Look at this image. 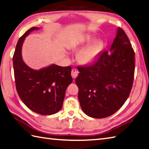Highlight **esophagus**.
Segmentation results:
<instances>
[{
    "label": "esophagus",
    "instance_id": "obj_1",
    "mask_svg": "<svg viewBox=\"0 0 149 149\" xmlns=\"http://www.w3.org/2000/svg\"><path fill=\"white\" fill-rule=\"evenodd\" d=\"M78 75V71L77 69H72L71 71V76L73 78H76Z\"/></svg>",
    "mask_w": 149,
    "mask_h": 149
}]
</instances>
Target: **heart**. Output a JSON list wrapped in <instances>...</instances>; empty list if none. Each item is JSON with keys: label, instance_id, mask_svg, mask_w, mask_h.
<instances>
[{"label": "heart", "instance_id": "b5f03b06", "mask_svg": "<svg viewBox=\"0 0 149 149\" xmlns=\"http://www.w3.org/2000/svg\"><path fill=\"white\" fill-rule=\"evenodd\" d=\"M94 40L95 39L92 37L87 36L84 39L82 42H87V43H88V42H91ZM100 45L96 44L84 49V50L80 52L78 55V61L82 64H88L91 63L92 61H94L99 53H100Z\"/></svg>", "mask_w": 149, "mask_h": 149}]
</instances>
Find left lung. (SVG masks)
<instances>
[{
	"instance_id": "left-lung-1",
	"label": "left lung",
	"mask_w": 149,
	"mask_h": 149,
	"mask_svg": "<svg viewBox=\"0 0 149 149\" xmlns=\"http://www.w3.org/2000/svg\"><path fill=\"white\" fill-rule=\"evenodd\" d=\"M123 29L118 27L108 51L102 52L90 65L78 67L75 82L82 110L102 118L115 113L130 94L134 74V52Z\"/></svg>"
}]
</instances>
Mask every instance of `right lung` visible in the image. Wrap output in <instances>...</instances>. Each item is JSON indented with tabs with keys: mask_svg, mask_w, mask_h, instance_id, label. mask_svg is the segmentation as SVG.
Returning <instances> with one entry per match:
<instances>
[{
	"mask_svg": "<svg viewBox=\"0 0 149 149\" xmlns=\"http://www.w3.org/2000/svg\"><path fill=\"white\" fill-rule=\"evenodd\" d=\"M32 27L19 39L13 55L15 84L19 97L32 111L43 115L57 113L62 107L65 92L72 81L71 67L53 64L40 70L26 65L22 57V47L26 36L38 30Z\"/></svg>",
	"mask_w": 149,
	"mask_h": 149,
	"instance_id": "1",
	"label": "right lung"
}]
</instances>
